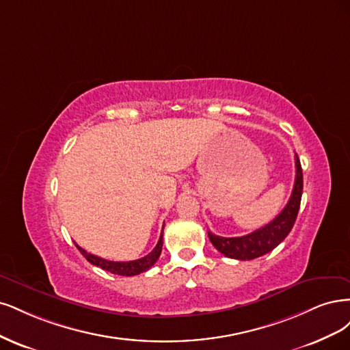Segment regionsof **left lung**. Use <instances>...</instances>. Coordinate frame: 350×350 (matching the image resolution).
Returning <instances> with one entry per match:
<instances>
[{"instance_id": "1", "label": "left lung", "mask_w": 350, "mask_h": 350, "mask_svg": "<svg viewBox=\"0 0 350 350\" xmlns=\"http://www.w3.org/2000/svg\"><path fill=\"white\" fill-rule=\"evenodd\" d=\"M295 167L294 190H292L286 206L273 221L243 237H219L208 231L211 243L219 253L230 258H237V260H253V258L272 252L286 239L295 224L302 196V168L297 154Z\"/></svg>"}]
</instances>
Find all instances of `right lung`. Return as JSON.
<instances>
[{"mask_svg": "<svg viewBox=\"0 0 350 350\" xmlns=\"http://www.w3.org/2000/svg\"><path fill=\"white\" fill-rule=\"evenodd\" d=\"M75 245H77V249L80 250V253L92 265L98 266V267H101L103 270H107V272L119 275V276H135V275H139L142 272H146V270H148L151 266H154V263L159 260V257L161 254V249H163V231H161L159 243H157V245L154 247V250L150 254H146L145 257L138 258V260H131V262H111V260H106V258H101V257L94 256L92 253H87L78 244H75Z\"/></svg>", "mask_w": 350, "mask_h": 350, "instance_id": "right-lung-1", "label": "right lung"}]
</instances>
